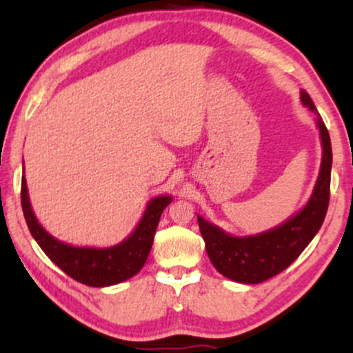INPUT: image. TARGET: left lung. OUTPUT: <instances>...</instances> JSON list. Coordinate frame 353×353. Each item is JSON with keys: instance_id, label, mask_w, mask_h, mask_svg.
<instances>
[{"instance_id": "8db88e82", "label": "left lung", "mask_w": 353, "mask_h": 353, "mask_svg": "<svg viewBox=\"0 0 353 353\" xmlns=\"http://www.w3.org/2000/svg\"><path fill=\"white\" fill-rule=\"evenodd\" d=\"M301 101L312 112H317L305 91L301 92ZM317 125L323 149L322 164L314 192L301 212L275 229L247 237L230 236L197 216L210 262L224 277L241 283H261L281 274L302 254L322 228L330 199L332 145L329 131L320 116Z\"/></svg>"}]
</instances>
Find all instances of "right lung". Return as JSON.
<instances>
[{"instance_id":"add662e5","label":"right lung","mask_w":353,"mask_h":353,"mask_svg":"<svg viewBox=\"0 0 353 353\" xmlns=\"http://www.w3.org/2000/svg\"><path fill=\"white\" fill-rule=\"evenodd\" d=\"M171 196L154 197L149 201L144 216L137 224L134 232L121 244L92 249V247H74L58 241L43 229L28 196L26 179H21V205L31 236L38 242L43 252L59 267L63 272L89 287H108L131 279L143 269L151 252L154 234L163 210L171 204Z\"/></svg>"}]
</instances>
